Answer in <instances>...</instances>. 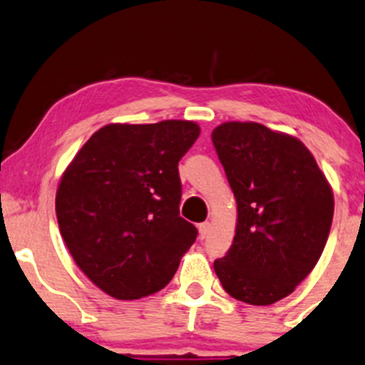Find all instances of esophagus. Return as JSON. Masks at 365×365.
I'll use <instances>...</instances> for the list:
<instances>
[{
    "mask_svg": "<svg viewBox=\"0 0 365 365\" xmlns=\"http://www.w3.org/2000/svg\"><path fill=\"white\" fill-rule=\"evenodd\" d=\"M210 232V222H202V224H199V237L201 240H205L206 236H208Z\"/></svg>",
    "mask_w": 365,
    "mask_h": 365,
    "instance_id": "esophagus-1",
    "label": "esophagus"
}]
</instances>
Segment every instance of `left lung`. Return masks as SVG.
Instances as JSON below:
<instances>
[{"label": "left lung", "mask_w": 365, "mask_h": 365, "mask_svg": "<svg viewBox=\"0 0 365 365\" xmlns=\"http://www.w3.org/2000/svg\"><path fill=\"white\" fill-rule=\"evenodd\" d=\"M212 141L237 205L234 241L215 273L231 297L267 306L292 294L320 259L334 195L312 152L257 122H225Z\"/></svg>", "instance_id": "1"}]
</instances>
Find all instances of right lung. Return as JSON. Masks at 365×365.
Listing matches in <instances>:
<instances>
[{
	"label": "right lung",
	"instance_id": "1",
	"mask_svg": "<svg viewBox=\"0 0 365 365\" xmlns=\"http://www.w3.org/2000/svg\"><path fill=\"white\" fill-rule=\"evenodd\" d=\"M197 124H108L64 171L56 195L59 231L76 266L122 301L171 282L197 229L180 217L178 163Z\"/></svg>",
	"mask_w": 365,
	"mask_h": 365
}]
</instances>
